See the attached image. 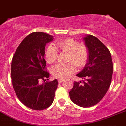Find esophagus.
<instances>
[{
    "label": "esophagus",
    "instance_id": "obj_1",
    "mask_svg": "<svg viewBox=\"0 0 126 126\" xmlns=\"http://www.w3.org/2000/svg\"><path fill=\"white\" fill-rule=\"evenodd\" d=\"M63 81H64L63 80H62V79H59V80H58V83H59V84H61V83L63 82Z\"/></svg>",
    "mask_w": 126,
    "mask_h": 126
}]
</instances>
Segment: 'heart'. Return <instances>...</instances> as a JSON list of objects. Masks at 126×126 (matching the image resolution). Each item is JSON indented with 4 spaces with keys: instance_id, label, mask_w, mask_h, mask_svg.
<instances>
[{
    "instance_id": "heart-1",
    "label": "heart",
    "mask_w": 126,
    "mask_h": 126,
    "mask_svg": "<svg viewBox=\"0 0 126 126\" xmlns=\"http://www.w3.org/2000/svg\"><path fill=\"white\" fill-rule=\"evenodd\" d=\"M57 47L63 52L68 54L67 62L64 64H57L51 69V74L54 77L66 79L76 72V66L82 68L86 66L89 59V49L86 44H78L72 38L60 40L56 43ZM57 50L53 45H50L46 51V60L49 64H53L57 60Z\"/></svg>"
}]
</instances>
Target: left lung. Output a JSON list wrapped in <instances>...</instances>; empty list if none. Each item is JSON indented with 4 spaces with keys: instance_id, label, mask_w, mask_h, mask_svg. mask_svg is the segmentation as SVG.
Segmentation results:
<instances>
[{
    "instance_id": "left-lung-1",
    "label": "left lung",
    "mask_w": 126,
    "mask_h": 126,
    "mask_svg": "<svg viewBox=\"0 0 126 126\" xmlns=\"http://www.w3.org/2000/svg\"><path fill=\"white\" fill-rule=\"evenodd\" d=\"M83 39L89 49V59L77 76L84 80L74 82L69 94L74 103L86 108L98 103L107 93L112 78L113 63L110 52L97 37L87 35Z\"/></svg>"
}]
</instances>
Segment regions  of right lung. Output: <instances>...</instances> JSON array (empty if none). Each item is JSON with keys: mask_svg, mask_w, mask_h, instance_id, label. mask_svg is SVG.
Here are the masks:
<instances>
[{"mask_svg": "<svg viewBox=\"0 0 126 126\" xmlns=\"http://www.w3.org/2000/svg\"><path fill=\"white\" fill-rule=\"evenodd\" d=\"M53 39V36L44 32L32 33L21 42L12 59L11 74L14 90L21 102L33 110L47 109L54 101L58 82L56 79H47L44 82L49 73L44 58L45 46ZM40 79L44 83L40 84Z\"/></svg>", "mask_w": 126, "mask_h": 126, "instance_id": "add662e5", "label": "right lung"}]
</instances>
